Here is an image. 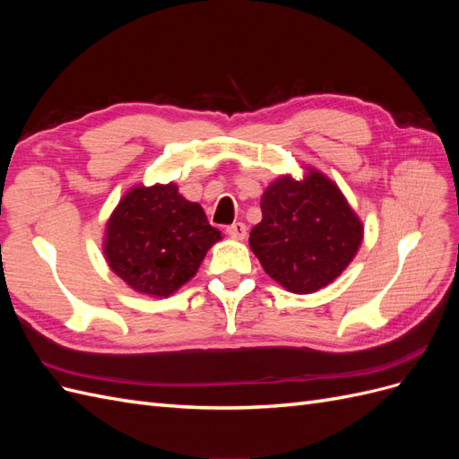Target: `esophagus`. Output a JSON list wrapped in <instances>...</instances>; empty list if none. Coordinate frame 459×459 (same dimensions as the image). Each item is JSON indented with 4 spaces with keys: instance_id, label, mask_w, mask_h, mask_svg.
I'll return each instance as SVG.
<instances>
[{
    "instance_id": "1",
    "label": "esophagus",
    "mask_w": 459,
    "mask_h": 459,
    "mask_svg": "<svg viewBox=\"0 0 459 459\" xmlns=\"http://www.w3.org/2000/svg\"><path fill=\"white\" fill-rule=\"evenodd\" d=\"M226 233L233 239H245L247 238V226L243 224V221H235V224L226 228Z\"/></svg>"
}]
</instances>
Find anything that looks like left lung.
<instances>
[{"mask_svg":"<svg viewBox=\"0 0 459 459\" xmlns=\"http://www.w3.org/2000/svg\"><path fill=\"white\" fill-rule=\"evenodd\" d=\"M260 208L262 221L248 245L264 272L297 295L316 293L339 277L364 238L362 221L341 189L312 169L300 182L277 178Z\"/></svg>","mask_w":459,"mask_h":459,"instance_id":"left-lung-1","label":"left lung"}]
</instances>
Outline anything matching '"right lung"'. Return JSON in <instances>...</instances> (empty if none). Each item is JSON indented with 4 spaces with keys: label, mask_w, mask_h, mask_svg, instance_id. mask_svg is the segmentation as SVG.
Masks as SVG:
<instances>
[{
    "label": "right lung",
    "mask_w": 459,
    "mask_h": 459,
    "mask_svg": "<svg viewBox=\"0 0 459 459\" xmlns=\"http://www.w3.org/2000/svg\"><path fill=\"white\" fill-rule=\"evenodd\" d=\"M218 239L201 204L179 195L176 184L137 186L108 218L103 251L110 270L137 293L170 297Z\"/></svg>",
    "instance_id": "obj_1"
}]
</instances>
